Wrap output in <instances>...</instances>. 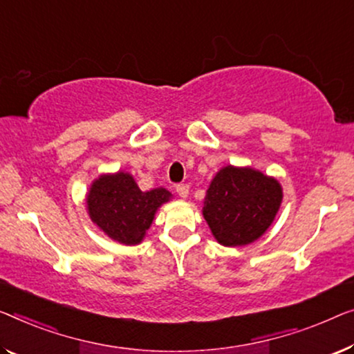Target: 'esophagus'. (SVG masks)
Instances as JSON below:
<instances>
[{
	"label": "esophagus",
	"instance_id": "34e87169",
	"mask_svg": "<svg viewBox=\"0 0 354 354\" xmlns=\"http://www.w3.org/2000/svg\"><path fill=\"white\" fill-rule=\"evenodd\" d=\"M176 192H178V195L181 198H187V195H189V186L187 184H178L176 186Z\"/></svg>",
	"mask_w": 354,
	"mask_h": 354
}]
</instances>
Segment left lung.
Listing matches in <instances>:
<instances>
[{"label":"left lung","mask_w":354,"mask_h":354,"mask_svg":"<svg viewBox=\"0 0 354 354\" xmlns=\"http://www.w3.org/2000/svg\"><path fill=\"white\" fill-rule=\"evenodd\" d=\"M283 202L277 178L251 167H223L203 200V218L223 246H246L273 224Z\"/></svg>","instance_id":"left-lung-1"}]
</instances>
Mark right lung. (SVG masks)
Masks as SVG:
<instances>
[{
	"label": "right lung",
	"mask_w": 354,
	"mask_h": 354,
	"mask_svg": "<svg viewBox=\"0 0 354 354\" xmlns=\"http://www.w3.org/2000/svg\"><path fill=\"white\" fill-rule=\"evenodd\" d=\"M173 197L165 187L143 192L127 171L103 173L88 189L86 205L92 223L111 240L125 246L140 245L157 209Z\"/></svg>",
	"instance_id": "obj_1"
}]
</instances>
